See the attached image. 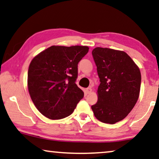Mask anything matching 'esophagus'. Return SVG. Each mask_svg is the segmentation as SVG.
<instances>
[{
  "mask_svg": "<svg viewBox=\"0 0 159 159\" xmlns=\"http://www.w3.org/2000/svg\"><path fill=\"white\" fill-rule=\"evenodd\" d=\"M92 91V89H91V88L90 87V88H88V89H86V93H91V92Z\"/></svg>",
  "mask_w": 159,
  "mask_h": 159,
  "instance_id": "esophagus-1",
  "label": "esophagus"
}]
</instances>
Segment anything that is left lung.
I'll list each match as a JSON object with an SVG mask.
<instances>
[{
	"label": "left lung",
	"mask_w": 159,
	"mask_h": 159,
	"mask_svg": "<svg viewBox=\"0 0 159 159\" xmlns=\"http://www.w3.org/2000/svg\"><path fill=\"white\" fill-rule=\"evenodd\" d=\"M101 84L98 101L91 106L97 119L114 124L127 116L140 93V70L126 53L97 47L92 51Z\"/></svg>",
	"instance_id": "1"
}]
</instances>
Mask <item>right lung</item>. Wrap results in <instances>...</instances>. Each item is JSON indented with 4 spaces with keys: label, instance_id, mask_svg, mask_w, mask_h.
I'll return each mask as SVG.
<instances>
[{
    "label": "right lung",
    "instance_id": "add662e5",
    "mask_svg": "<svg viewBox=\"0 0 159 159\" xmlns=\"http://www.w3.org/2000/svg\"><path fill=\"white\" fill-rule=\"evenodd\" d=\"M88 46H52L34 57L28 72V88L37 109L52 120L70 116L84 93L75 84L78 64Z\"/></svg>",
    "mask_w": 159,
    "mask_h": 159
}]
</instances>
